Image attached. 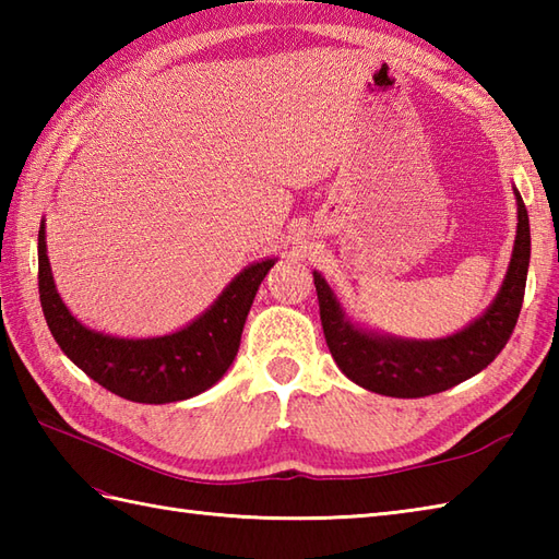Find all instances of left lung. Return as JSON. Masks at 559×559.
<instances>
[{"label": "left lung", "instance_id": "left-lung-1", "mask_svg": "<svg viewBox=\"0 0 559 559\" xmlns=\"http://www.w3.org/2000/svg\"><path fill=\"white\" fill-rule=\"evenodd\" d=\"M514 197L519 223L502 288L488 310L451 336L425 341L365 329L353 322L326 278L314 271L326 346L350 382L382 396L420 399L466 382L500 355L516 326L531 261L528 211L519 189H514Z\"/></svg>", "mask_w": 559, "mask_h": 559}]
</instances>
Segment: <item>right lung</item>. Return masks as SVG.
<instances>
[{
	"label": "right lung",
	"instance_id": "right-lung-1",
	"mask_svg": "<svg viewBox=\"0 0 559 559\" xmlns=\"http://www.w3.org/2000/svg\"><path fill=\"white\" fill-rule=\"evenodd\" d=\"M276 257L245 266L194 322L153 338H120L83 326L55 286L45 221L38 230V290L57 346L79 370L112 394L136 403H173L211 389L240 348L245 319Z\"/></svg>",
	"mask_w": 559,
	"mask_h": 559
}]
</instances>
